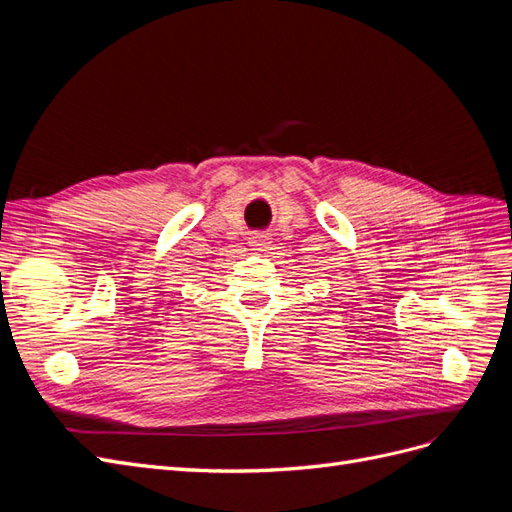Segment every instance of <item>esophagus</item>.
I'll list each match as a JSON object with an SVG mask.
<instances>
[{
	"label": "esophagus",
	"mask_w": 512,
	"mask_h": 512,
	"mask_svg": "<svg viewBox=\"0 0 512 512\" xmlns=\"http://www.w3.org/2000/svg\"><path fill=\"white\" fill-rule=\"evenodd\" d=\"M269 243H271V239H269V235H265V232H256V235L250 237L252 250H258V252H265L267 247H269Z\"/></svg>",
	"instance_id": "1"
}]
</instances>
